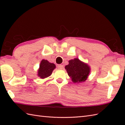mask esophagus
Instances as JSON below:
<instances>
[{"label":"esophagus","instance_id":"34e87169","mask_svg":"<svg viewBox=\"0 0 125 125\" xmlns=\"http://www.w3.org/2000/svg\"><path fill=\"white\" fill-rule=\"evenodd\" d=\"M57 67H58V68L60 69H63V68H64L63 65H62V64H58L57 65Z\"/></svg>","mask_w":125,"mask_h":125}]
</instances>
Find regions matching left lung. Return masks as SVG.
I'll return each mask as SVG.
<instances>
[{
	"mask_svg": "<svg viewBox=\"0 0 125 125\" xmlns=\"http://www.w3.org/2000/svg\"><path fill=\"white\" fill-rule=\"evenodd\" d=\"M68 75L73 83L84 82L90 73V67L86 64L81 62L78 58L69 61V64L65 66Z\"/></svg>",
	"mask_w": 125,
	"mask_h": 125,
	"instance_id": "8db88e82",
	"label": "left lung"
}]
</instances>
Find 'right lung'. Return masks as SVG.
<instances>
[{"label": "right lung", "instance_id": "1", "mask_svg": "<svg viewBox=\"0 0 125 125\" xmlns=\"http://www.w3.org/2000/svg\"><path fill=\"white\" fill-rule=\"evenodd\" d=\"M55 67L54 63H49L47 60H42L38 70V76L41 78H47L51 75Z\"/></svg>", "mask_w": 125, "mask_h": 125}]
</instances>
